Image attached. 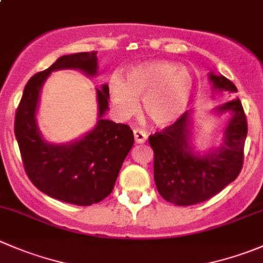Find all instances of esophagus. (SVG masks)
I'll return each mask as SVG.
<instances>
[{"mask_svg": "<svg viewBox=\"0 0 263 263\" xmlns=\"http://www.w3.org/2000/svg\"><path fill=\"white\" fill-rule=\"evenodd\" d=\"M134 136H135V141H136V144H144V142L147 140L146 132L142 131V129L140 128L134 129Z\"/></svg>", "mask_w": 263, "mask_h": 263, "instance_id": "obj_1", "label": "esophagus"}]
</instances>
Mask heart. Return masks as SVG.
<instances>
[{
	"instance_id": "1",
	"label": "heart",
	"mask_w": 263,
	"mask_h": 263,
	"mask_svg": "<svg viewBox=\"0 0 263 263\" xmlns=\"http://www.w3.org/2000/svg\"><path fill=\"white\" fill-rule=\"evenodd\" d=\"M195 78L185 65L171 61H146L131 67L123 81L109 82L111 100L122 117H131L141 100L142 110L158 126L175 123L187 108Z\"/></svg>"
}]
</instances>
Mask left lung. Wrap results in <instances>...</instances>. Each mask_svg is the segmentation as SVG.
<instances>
[{"label": "left lung", "instance_id": "left-lung-1", "mask_svg": "<svg viewBox=\"0 0 263 263\" xmlns=\"http://www.w3.org/2000/svg\"><path fill=\"white\" fill-rule=\"evenodd\" d=\"M216 91L238 92L228 78L213 72L208 76ZM229 114L222 144L200 154L191 145L193 111H185L173 124L149 136L154 150V180L163 199L176 205L204 202L233 182L240 173L244 160L247 118L239 99L217 108Z\"/></svg>", "mask_w": 263, "mask_h": 263}]
</instances>
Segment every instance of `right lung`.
Returning a JSON list of instances; mask_svg holds the SVG:
<instances>
[{"label": "right lung", "mask_w": 263, "mask_h": 263, "mask_svg": "<svg viewBox=\"0 0 263 263\" xmlns=\"http://www.w3.org/2000/svg\"><path fill=\"white\" fill-rule=\"evenodd\" d=\"M76 69L88 77L98 74V56L92 52L64 55L25 85L15 116V137L23 164L33 185L53 199L76 205L99 203L111 193L122 164L134 145L129 126L104 118L109 109V86L98 92V123L81 139L51 144L41 135L37 109L43 83L51 72Z\"/></svg>", "instance_id": "right-lung-1"}]
</instances>
